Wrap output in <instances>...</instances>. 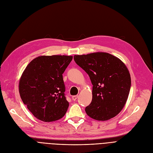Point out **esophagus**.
I'll use <instances>...</instances> for the list:
<instances>
[{
    "label": "esophagus",
    "mask_w": 153,
    "mask_h": 153,
    "mask_svg": "<svg viewBox=\"0 0 153 153\" xmlns=\"http://www.w3.org/2000/svg\"><path fill=\"white\" fill-rule=\"evenodd\" d=\"M77 97H78V96H77V95H74V96H72V100H73L74 101L76 100H77Z\"/></svg>",
    "instance_id": "34e87169"
}]
</instances>
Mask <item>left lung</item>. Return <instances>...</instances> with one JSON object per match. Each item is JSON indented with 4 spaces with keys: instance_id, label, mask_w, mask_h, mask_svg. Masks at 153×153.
Wrapping results in <instances>:
<instances>
[{
    "instance_id": "8db88e82",
    "label": "left lung",
    "mask_w": 153,
    "mask_h": 153,
    "mask_svg": "<svg viewBox=\"0 0 153 153\" xmlns=\"http://www.w3.org/2000/svg\"><path fill=\"white\" fill-rule=\"evenodd\" d=\"M75 62L89 76L93 85L92 101L86 114L98 121L115 117L124 107L131 87V77L120 59L97 52L74 55Z\"/></svg>"
}]
</instances>
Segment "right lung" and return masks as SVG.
Masks as SVG:
<instances>
[{
	"mask_svg": "<svg viewBox=\"0 0 153 153\" xmlns=\"http://www.w3.org/2000/svg\"><path fill=\"white\" fill-rule=\"evenodd\" d=\"M72 56H41L25 68L19 82L23 103L38 120L51 122L61 119L68 109L63 76Z\"/></svg>",
	"mask_w": 153,
	"mask_h": 153,
	"instance_id": "obj_1",
	"label": "right lung"
}]
</instances>
